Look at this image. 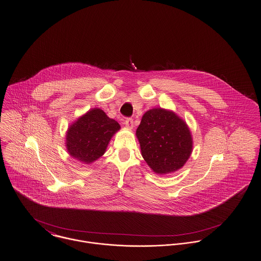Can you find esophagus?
<instances>
[{"instance_id":"34e87169","label":"esophagus","mask_w":261,"mask_h":261,"mask_svg":"<svg viewBox=\"0 0 261 261\" xmlns=\"http://www.w3.org/2000/svg\"><path fill=\"white\" fill-rule=\"evenodd\" d=\"M124 125L126 126V128L128 129H132L133 126H134V122H133V119L132 118H127L124 121Z\"/></svg>"}]
</instances>
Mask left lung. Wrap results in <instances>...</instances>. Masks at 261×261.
Instances as JSON below:
<instances>
[{
    "mask_svg": "<svg viewBox=\"0 0 261 261\" xmlns=\"http://www.w3.org/2000/svg\"><path fill=\"white\" fill-rule=\"evenodd\" d=\"M136 136L143 159L160 175L182 168L193 151V137L186 121L162 108L145 112Z\"/></svg>",
    "mask_w": 261,
    "mask_h": 261,
    "instance_id": "8db88e82",
    "label": "left lung"
}]
</instances>
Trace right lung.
<instances>
[{"label": "right lung", "mask_w": 261, "mask_h": 261, "mask_svg": "<svg viewBox=\"0 0 261 261\" xmlns=\"http://www.w3.org/2000/svg\"><path fill=\"white\" fill-rule=\"evenodd\" d=\"M120 125L100 109H92L69 125L65 134V147L70 156L90 164L106 152L112 136Z\"/></svg>", "instance_id": "add662e5"}]
</instances>
